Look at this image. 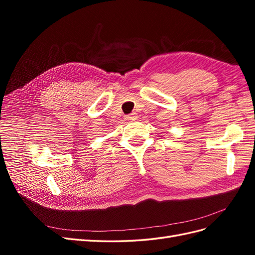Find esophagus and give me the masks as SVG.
<instances>
[{"label":"esophagus","mask_w":255,"mask_h":255,"mask_svg":"<svg viewBox=\"0 0 255 255\" xmlns=\"http://www.w3.org/2000/svg\"><path fill=\"white\" fill-rule=\"evenodd\" d=\"M126 119L128 121H132V120H136L137 119V114L136 113H132L130 115L126 116Z\"/></svg>","instance_id":"esophagus-1"}]
</instances>
